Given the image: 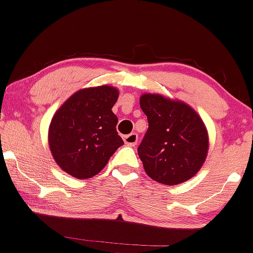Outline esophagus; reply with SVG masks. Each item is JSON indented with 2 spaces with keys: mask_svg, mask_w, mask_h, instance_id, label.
<instances>
[{
  "mask_svg": "<svg viewBox=\"0 0 253 253\" xmlns=\"http://www.w3.org/2000/svg\"><path fill=\"white\" fill-rule=\"evenodd\" d=\"M124 141L126 144L131 145V147H134V145L137 144V142H138V136H137L136 133H129L127 134V136H125Z\"/></svg>",
  "mask_w": 253,
  "mask_h": 253,
  "instance_id": "34e87169",
  "label": "esophagus"
}]
</instances>
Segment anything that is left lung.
I'll return each mask as SVG.
<instances>
[{"label": "left lung", "mask_w": 253, "mask_h": 253, "mask_svg": "<svg viewBox=\"0 0 253 253\" xmlns=\"http://www.w3.org/2000/svg\"><path fill=\"white\" fill-rule=\"evenodd\" d=\"M139 104L148 129L137 150L147 175L169 186L195 176L208 152V133L197 112L159 94H143Z\"/></svg>", "instance_id": "1"}]
</instances>
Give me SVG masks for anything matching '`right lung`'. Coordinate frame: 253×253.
Wrapping results in <instances>:
<instances>
[{"label":"right lung","mask_w":253,"mask_h":253,"mask_svg":"<svg viewBox=\"0 0 253 253\" xmlns=\"http://www.w3.org/2000/svg\"><path fill=\"white\" fill-rule=\"evenodd\" d=\"M119 91L110 85L78 90L51 120L48 145L58 167L76 178H89L124 144L112 106Z\"/></svg>","instance_id":"add662e5"}]
</instances>
